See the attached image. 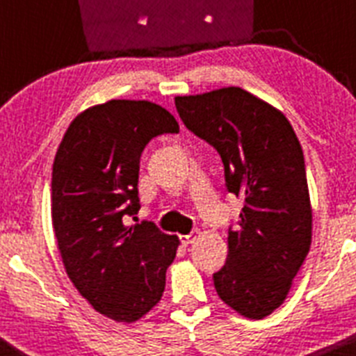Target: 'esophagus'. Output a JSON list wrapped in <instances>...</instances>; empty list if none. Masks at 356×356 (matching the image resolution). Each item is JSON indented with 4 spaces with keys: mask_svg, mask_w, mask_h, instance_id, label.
<instances>
[{
    "mask_svg": "<svg viewBox=\"0 0 356 356\" xmlns=\"http://www.w3.org/2000/svg\"><path fill=\"white\" fill-rule=\"evenodd\" d=\"M198 231H195V233H189V234H182L181 236V241H182V245H189V243H193V241L196 240V238H198Z\"/></svg>",
    "mask_w": 356,
    "mask_h": 356,
    "instance_id": "esophagus-1",
    "label": "esophagus"
}]
</instances>
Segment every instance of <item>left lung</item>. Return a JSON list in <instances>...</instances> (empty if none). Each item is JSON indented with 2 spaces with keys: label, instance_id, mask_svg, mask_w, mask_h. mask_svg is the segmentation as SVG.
Returning a JSON list of instances; mask_svg holds the SVG:
<instances>
[{
  "label": "left lung",
  "instance_id": "obj_1",
  "mask_svg": "<svg viewBox=\"0 0 356 356\" xmlns=\"http://www.w3.org/2000/svg\"><path fill=\"white\" fill-rule=\"evenodd\" d=\"M184 125L217 149L227 191L243 198L227 234L226 264L213 273L219 298L252 320L271 315L287 298L312 245V203L305 156L282 111L226 86L175 97Z\"/></svg>",
  "mask_w": 356,
  "mask_h": 356
}]
</instances>
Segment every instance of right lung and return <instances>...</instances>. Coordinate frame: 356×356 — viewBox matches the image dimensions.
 <instances>
[{"label": "right lung", "instance_id": "obj_1", "mask_svg": "<svg viewBox=\"0 0 356 356\" xmlns=\"http://www.w3.org/2000/svg\"><path fill=\"white\" fill-rule=\"evenodd\" d=\"M179 123L149 101L113 99L79 113L65 130L51 172V224L65 273L99 313L132 323L158 305L179 238L139 212V160Z\"/></svg>", "mask_w": 356, "mask_h": 356}]
</instances>
